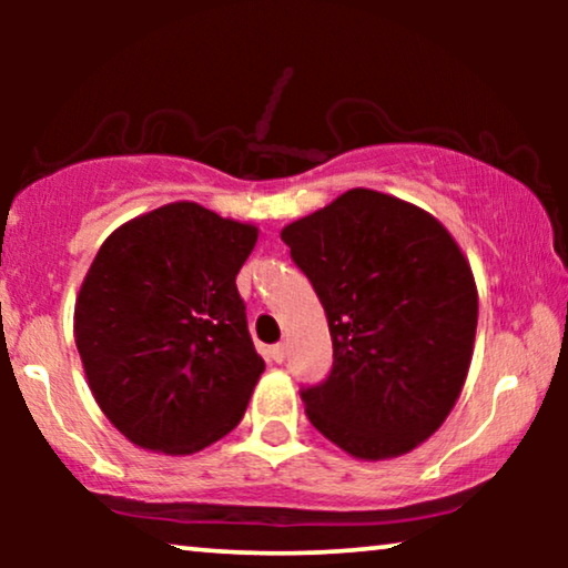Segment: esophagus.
Here are the masks:
<instances>
[{"mask_svg":"<svg viewBox=\"0 0 568 568\" xmlns=\"http://www.w3.org/2000/svg\"><path fill=\"white\" fill-rule=\"evenodd\" d=\"M268 356H271V359H274L276 364H282V362L286 359V346H284V344L271 346V348H268Z\"/></svg>","mask_w":568,"mask_h":568,"instance_id":"esophagus-1","label":"esophagus"}]
</instances>
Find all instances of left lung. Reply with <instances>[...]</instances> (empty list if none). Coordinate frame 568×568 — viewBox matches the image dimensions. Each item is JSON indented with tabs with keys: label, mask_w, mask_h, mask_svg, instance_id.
I'll list each match as a JSON object with an SVG mask.
<instances>
[{
	"label": "left lung",
	"mask_w": 568,
	"mask_h": 568,
	"mask_svg": "<svg viewBox=\"0 0 568 568\" xmlns=\"http://www.w3.org/2000/svg\"><path fill=\"white\" fill-rule=\"evenodd\" d=\"M282 240L328 317L333 367L310 424L359 460L406 455L460 398L478 323L473 271L424 209L354 189Z\"/></svg>",
	"instance_id": "left-lung-1"
}]
</instances>
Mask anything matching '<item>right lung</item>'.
<instances>
[{"instance_id": "obj_1", "label": "right lung", "mask_w": 568, "mask_h": 568, "mask_svg": "<svg viewBox=\"0 0 568 568\" xmlns=\"http://www.w3.org/2000/svg\"><path fill=\"white\" fill-rule=\"evenodd\" d=\"M253 224L175 201L100 245L74 307L98 406L123 437L191 455L230 434L263 372L235 276Z\"/></svg>"}]
</instances>
